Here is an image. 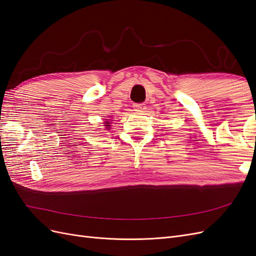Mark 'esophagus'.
<instances>
[{"label": "esophagus", "instance_id": "1", "mask_svg": "<svg viewBox=\"0 0 256 256\" xmlns=\"http://www.w3.org/2000/svg\"><path fill=\"white\" fill-rule=\"evenodd\" d=\"M134 108L136 111H143V110H145L146 106L144 104H134Z\"/></svg>", "mask_w": 256, "mask_h": 256}]
</instances>
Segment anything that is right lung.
Instances as JSON below:
<instances>
[{"mask_svg": "<svg viewBox=\"0 0 256 256\" xmlns=\"http://www.w3.org/2000/svg\"><path fill=\"white\" fill-rule=\"evenodd\" d=\"M104 124H106V125H104V126H106V129H109V127H110V125H109V122H106Z\"/></svg>", "mask_w": 256, "mask_h": 256, "instance_id": "obj_1", "label": "right lung"}]
</instances>
